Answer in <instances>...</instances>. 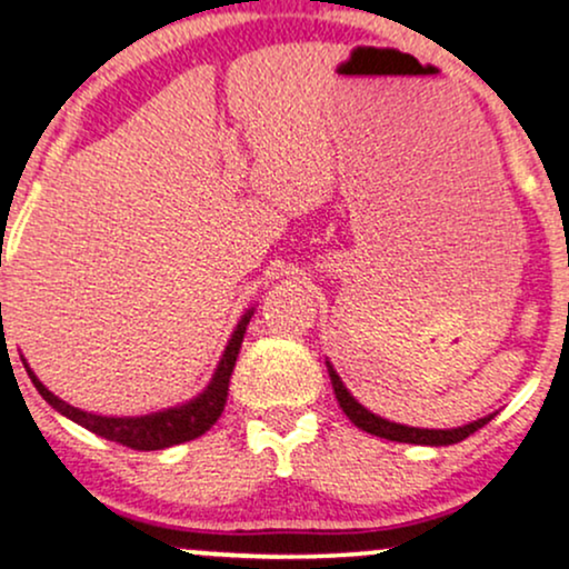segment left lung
<instances>
[{"label":"left lung","mask_w":569,"mask_h":569,"mask_svg":"<svg viewBox=\"0 0 569 569\" xmlns=\"http://www.w3.org/2000/svg\"><path fill=\"white\" fill-rule=\"evenodd\" d=\"M326 367H329V377H331V385H335V396H337L339 407H342L345 415L350 417L352 426L367 430V433H371V436H380V439L401 441V443H426V447H449V443H457V441L468 439V436L476 433V430H479V428H485L487 422L495 417V415L481 417V420L468 422V426L449 428V430H428V428L398 426V422L382 420V417L371 415L367 407H361V403H358L356 398L350 396V390L345 388L342 380H339V375L335 371V367H331L329 361H326Z\"/></svg>","instance_id":"obj_1"}]
</instances>
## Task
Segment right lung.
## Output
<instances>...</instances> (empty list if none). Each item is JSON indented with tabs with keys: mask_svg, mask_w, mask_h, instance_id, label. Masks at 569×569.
I'll use <instances>...</instances> for the list:
<instances>
[{
	"mask_svg": "<svg viewBox=\"0 0 569 569\" xmlns=\"http://www.w3.org/2000/svg\"><path fill=\"white\" fill-rule=\"evenodd\" d=\"M253 307L240 318V323L234 326L230 342H227L224 356H221L217 371H213L211 382L208 388L202 390L198 398L187 401L184 407H173L166 411H154V415H143V417H101V415H90V411H82L71 403L61 401V398L50 393L42 382L37 380L34 371H29L31 382L39 390V396L50 403L56 411H61L63 417L74 420L77 426L88 428L90 433L101 436V439L117 441L128 449H139V452H154V449H166L173 447V443H184L198 439V436L211 430L213 422L219 420L221 411H224L227 403V390H230V377L234 369V361H238L240 345H243V335L246 326L251 321Z\"/></svg>",
	"mask_w": 569,
	"mask_h": 569,
	"instance_id": "add662e5",
	"label": "right lung"
}]
</instances>
